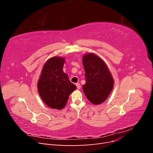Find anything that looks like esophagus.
<instances>
[{"mask_svg":"<svg viewBox=\"0 0 153 153\" xmlns=\"http://www.w3.org/2000/svg\"><path fill=\"white\" fill-rule=\"evenodd\" d=\"M76 86L78 89H80L81 85H80V84H79V83H77V84H76Z\"/></svg>","mask_w":153,"mask_h":153,"instance_id":"esophagus-1","label":"esophagus"}]
</instances>
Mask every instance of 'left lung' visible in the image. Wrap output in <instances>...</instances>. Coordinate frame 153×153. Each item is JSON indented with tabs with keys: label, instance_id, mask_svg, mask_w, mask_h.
Wrapping results in <instances>:
<instances>
[{
	"label": "left lung",
	"instance_id": "1",
	"mask_svg": "<svg viewBox=\"0 0 153 153\" xmlns=\"http://www.w3.org/2000/svg\"><path fill=\"white\" fill-rule=\"evenodd\" d=\"M85 84L83 90L92 103L98 105L108 98L114 87V79L105 62L94 53L83 56Z\"/></svg>",
	"mask_w": 153,
	"mask_h": 153
}]
</instances>
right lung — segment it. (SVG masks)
Instances as JSON below:
<instances>
[{
  "instance_id": "1",
  "label": "right lung",
  "mask_w": 153,
  "mask_h": 153,
  "mask_svg": "<svg viewBox=\"0 0 153 153\" xmlns=\"http://www.w3.org/2000/svg\"><path fill=\"white\" fill-rule=\"evenodd\" d=\"M64 62L63 57H53L48 59L43 66L38 82L39 96L44 103L52 108H63L69 96L76 89L63 71Z\"/></svg>"
}]
</instances>
